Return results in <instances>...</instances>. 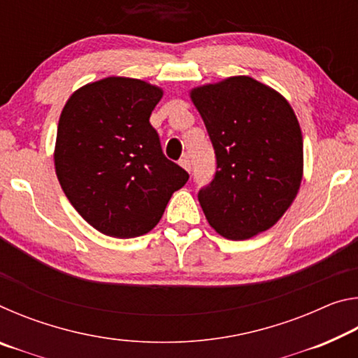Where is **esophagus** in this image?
<instances>
[{"instance_id":"1","label":"esophagus","mask_w":358,"mask_h":358,"mask_svg":"<svg viewBox=\"0 0 358 358\" xmlns=\"http://www.w3.org/2000/svg\"><path fill=\"white\" fill-rule=\"evenodd\" d=\"M178 164H180L181 167H183L186 172H189V171H191V164H189V157H187V156H183V157H181V159H180V162H178Z\"/></svg>"}]
</instances>
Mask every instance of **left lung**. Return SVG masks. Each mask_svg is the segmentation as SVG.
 Returning a JSON list of instances; mask_svg holds the SVG:
<instances>
[{
  "label": "left lung",
  "mask_w": 358,
  "mask_h": 358,
  "mask_svg": "<svg viewBox=\"0 0 358 358\" xmlns=\"http://www.w3.org/2000/svg\"><path fill=\"white\" fill-rule=\"evenodd\" d=\"M213 143L217 171L199 192L205 217L221 237L248 240L273 227L303 178V137L281 93L250 76L189 90Z\"/></svg>",
  "instance_id": "left-lung-1"
}]
</instances>
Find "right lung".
<instances>
[{
  "label": "right lung",
  "mask_w": 358,
  "mask_h": 358,
  "mask_svg": "<svg viewBox=\"0 0 358 358\" xmlns=\"http://www.w3.org/2000/svg\"><path fill=\"white\" fill-rule=\"evenodd\" d=\"M162 94L157 85L112 76L76 90L59 115L58 181L78 215L108 237L148 234L189 178L162 155L150 124Z\"/></svg>",
  "instance_id": "right-lung-1"
}]
</instances>
